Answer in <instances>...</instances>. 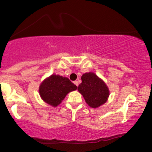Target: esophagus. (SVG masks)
<instances>
[{
  "label": "esophagus",
  "mask_w": 152,
  "mask_h": 152,
  "mask_svg": "<svg viewBox=\"0 0 152 152\" xmlns=\"http://www.w3.org/2000/svg\"><path fill=\"white\" fill-rule=\"evenodd\" d=\"M74 84H75L77 86H78V85H79V84H78V82H77V81H75V82H74Z\"/></svg>",
  "instance_id": "1"
}]
</instances>
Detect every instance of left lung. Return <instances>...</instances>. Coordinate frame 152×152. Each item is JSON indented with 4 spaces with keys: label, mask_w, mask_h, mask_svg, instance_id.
Listing matches in <instances>:
<instances>
[{
    "label": "left lung",
    "mask_w": 152,
    "mask_h": 152,
    "mask_svg": "<svg viewBox=\"0 0 152 152\" xmlns=\"http://www.w3.org/2000/svg\"><path fill=\"white\" fill-rule=\"evenodd\" d=\"M77 89L86 102L92 108H97L104 104L109 95L107 85L93 72L83 75L82 83Z\"/></svg>",
    "instance_id": "8db88e82"
}]
</instances>
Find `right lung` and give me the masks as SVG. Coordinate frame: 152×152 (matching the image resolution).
Listing matches in <instances>:
<instances>
[{
    "label": "right lung",
    "mask_w": 152,
    "mask_h": 152,
    "mask_svg": "<svg viewBox=\"0 0 152 152\" xmlns=\"http://www.w3.org/2000/svg\"><path fill=\"white\" fill-rule=\"evenodd\" d=\"M77 86L67 77L53 75L42 82L39 87V93L43 101L53 107H57L70 91Z\"/></svg>",
    "instance_id": "obj_1"
}]
</instances>
